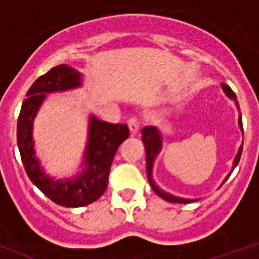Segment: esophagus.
<instances>
[{
    "mask_svg": "<svg viewBox=\"0 0 259 259\" xmlns=\"http://www.w3.org/2000/svg\"><path fill=\"white\" fill-rule=\"evenodd\" d=\"M128 128H130L131 134H136V132H139V130H140V121H139V119H136V117H131V119L128 120Z\"/></svg>",
    "mask_w": 259,
    "mask_h": 259,
    "instance_id": "34e87169",
    "label": "esophagus"
}]
</instances>
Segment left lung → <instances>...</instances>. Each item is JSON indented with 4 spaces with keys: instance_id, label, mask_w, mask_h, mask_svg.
Instances as JSON below:
<instances>
[{
    "instance_id": "8db88e82",
    "label": "left lung",
    "mask_w": 259,
    "mask_h": 259,
    "mask_svg": "<svg viewBox=\"0 0 259 259\" xmlns=\"http://www.w3.org/2000/svg\"><path fill=\"white\" fill-rule=\"evenodd\" d=\"M221 86H222V90H224V93L226 94V96H229L230 99L234 100V102H236L237 108H240V106H238V102H237V99H236V94L233 93L232 89H230L228 84H225V83H222ZM238 127L242 130V116H241V115L238 116ZM142 135H143L142 140H143V143H144V147H145V156H147V176H148L149 185H151V188H152L153 191H155V193L157 194V196H160L161 198H164L165 201H169V202L189 204V202L196 201V198H194V200H192V198H183V197H177V196H173V194H170L169 192H165V191H163V189H160L159 185H157V184L153 181V179H152L153 163H155L156 156L159 155V152L161 151L163 138H161V134H160L159 130H157L156 127H151V125L143 128ZM241 155H242V145H241L240 148H238V152H237L236 157H234V161H233V166H232V170H230V173L234 170V168L237 166V164L240 163ZM230 173L225 177L224 183L228 180V177L230 176Z\"/></svg>"
}]
</instances>
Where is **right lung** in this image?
Listing matches in <instances>:
<instances>
[{"mask_svg": "<svg viewBox=\"0 0 259 259\" xmlns=\"http://www.w3.org/2000/svg\"><path fill=\"white\" fill-rule=\"evenodd\" d=\"M82 86V74L67 65L55 66L31 84L23 100L17 123V143L23 166L31 183L55 204L66 208L86 206L106 192L117 148L130 136L125 124H111L90 116L83 170L75 177L57 180L46 175L35 155L33 121L46 94Z\"/></svg>", "mask_w": 259, "mask_h": 259, "instance_id": "obj_1", "label": "right lung"}]
</instances>
